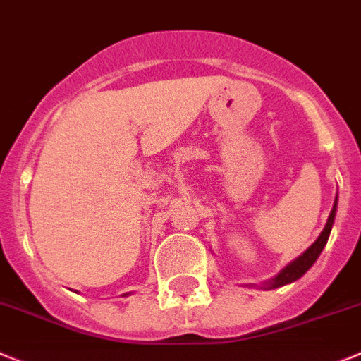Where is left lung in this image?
<instances>
[{
	"mask_svg": "<svg viewBox=\"0 0 361 361\" xmlns=\"http://www.w3.org/2000/svg\"><path fill=\"white\" fill-rule=\"evenodd\" d=\"M335 212H337V198H335V204H333L331 212H329L328 221H326L324 230L321 232V235L317 238V241H315L314 245H312L310 248L303 253V255H300L296 260H293V262H290L286 269H281L280 273H278V276L273 278V281H269V283H267V287H269V289H276V287L290 283V281L301 278L308 269H310L312 264L317 260V257L321 255L322 248H324L326 243H328L329 232H331V225H333V221H335Z\"/></svg>",
	"mask_w": 361,
	"mask_h": 361,
	"instance_id": "8db88e82",
	"label": "left lung"
}]
</instances>
